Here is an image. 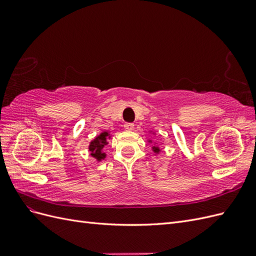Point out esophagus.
Segmentation results:
<instances>
[{"label":"esophagus","instance_id":"1","mask_svg":"<svg viewBox=\"0 0 256 256\" xmlns=\"http://www.w3.org/2000/svg\"><path fill=\"white\" fill-rule=\"evenodd\" d=\"M124 127H125L126 130H134V124H132V122H126L125 125H124Z\"/></svg>","mask_w":256,"mask_h":256}]
</instances>
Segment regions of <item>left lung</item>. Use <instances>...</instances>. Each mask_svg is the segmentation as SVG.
<instances>
[{
	"mask_svg": "<svg viewBox=\"0 0 256 256\" xmlns=\"http://www.w3.org/2000/svg\"><path fill=\"white\" fill-rule=\"evenodd\" d=\"M152 131H150V134H152ZM152 134H154V136H156V134H154V132H152ZM147 142H148V143H152L154 142V146H152V150L154 152V154H160L161 152V148H160V146L159 145H157V143L156 142H154V141H152V138H150V140H147Z\"/></svg>",
	"mask_w": 256,
	"mask_h": 256,
	"instance_id": "1",
	"label": "left lung"
}]
</instances>
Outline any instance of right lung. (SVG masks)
Wrapping results in <instances>:
<instances>
[{"instance_id": "obj_1", "label": "right lung", "mask_w": 256, "mask_h": 256, "mask_svg": "<svg viewBox=\"0 0 256 256\" xmlns=\"http://www.w3.org/2000/svg\"><path fill=\"white\" fill-rule=\"evenodd\" d=\"M111 138V134L109 131H102L100 132L95 138L90 142L88 145V150H90V154L95 158L98 162L102 161L106 159V154L104 152V146L109 144V140Z\"/></svg>"}]
</instances>
